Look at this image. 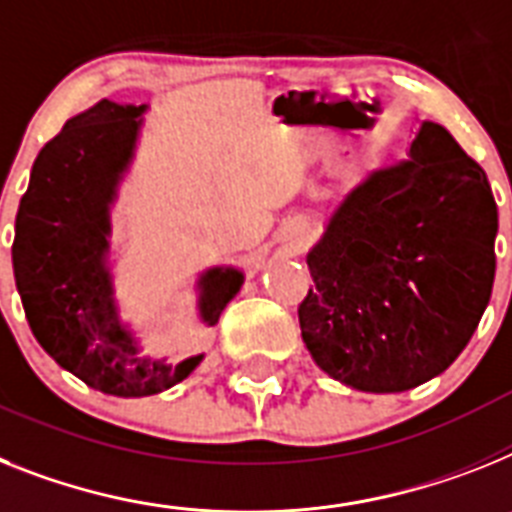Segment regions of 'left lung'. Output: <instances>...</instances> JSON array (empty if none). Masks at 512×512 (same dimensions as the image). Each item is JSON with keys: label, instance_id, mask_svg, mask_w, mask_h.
<instances>
[{"label": "left lung", "instance_id": "1", "mask_svg": "<svg viewBox=\"0 0 512 512\" xmlns=\"http://www.w3.org/2000/svg\"><path fill=\"white\" fill-rule=\"evenodd\" d=\"M495 236L484 169L424 122L409 161L356 184L307 255L299 325L317 367L367 393L445 372L492 296Z\"/></svg>", "mask_w": 512, "mask_h": 512}]
</instances>
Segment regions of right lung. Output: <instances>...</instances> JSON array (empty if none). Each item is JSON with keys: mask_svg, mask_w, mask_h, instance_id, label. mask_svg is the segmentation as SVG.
<instances>
[{"mask_svg": "<svg viewBox=\"0 0 512 512\" xmlns=\"http://www.w3.org/2000/svg\"><path fill=\"white\" fill-rule=\"evenodd\" d=\"M143 111L103 98L67 119L33 163L12 242L15 283L36 341L85 385L119 398L169 390L203 362V354L179 364L143 356L114 304L109 205L135 153ZM242 283L234 268L203 273L200 317L216 325Z\"/></svg>", "mask_w": 512, "mask_h": 512, "instance_id": "add662e5", "label": "right lung"}]
</instances>
